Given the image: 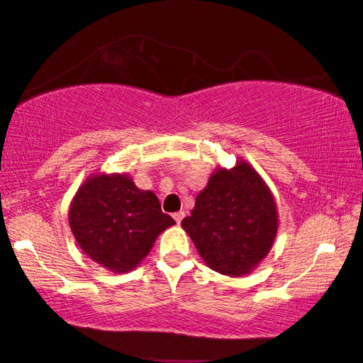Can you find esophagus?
<instances>
[{
  "label": "esophagus",
  "instance_id": "obj_1",
  "mask_svg": "<svg viewBox=\"0 0 363 363\" xmlns=\"http://www.w3.org/2000/svg\"><path fill=\"white\" fill-rule=\"evenodd\" d=\"M184 216H186V213H184V211H177V213H174V220H176V223H177V225L181 223L182 220H184Z\"/></svg>",
  "mask_w": 363,
  "mask_h": 363
}]
</instances>
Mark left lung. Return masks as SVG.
Masks as SVG:
<instances>
[{"instance_id":"1","label":"left lung","mask_w":363,"mask_h":363,"mask_svg":"<svg viewBox=\"0 0 363 363\" xmlns=\"http://www.w3.org/2000/svg\"><path fill=\"white\" fill-rule=\"evenodd\" d=\"M181 225L209 269L242 277L272 248L277 206L257 170L238 160L233 169L220 167L211 174Z\"/></svg>"}]
</instances>
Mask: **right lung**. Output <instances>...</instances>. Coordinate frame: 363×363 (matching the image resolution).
I'll list each match as a JSON object with an SVG mask.
<instances>
[{
	"instance_id": "1",
	"label": "right lung",
	"mask_w": 363,
	"mask_h": 363,
	"mask_svg": "<svg viewBox=\"0 0 363 363\" xmlns=\"http://www.w3.org/2000/svg\"><path fill=\"white\" fill-rule=\"evenodd\" d=\"M69 225L89 259L111 272H130L148 255L157 237L176 225L152 191L128 174H94L74 196Z\"/></svg>"
}]
</instances>
